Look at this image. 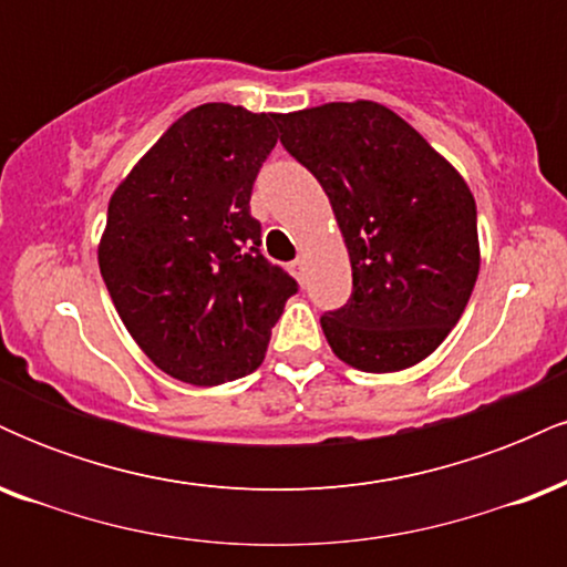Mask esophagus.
Returning <instances> with one entry per match:
<instances>
[{
    "instance_id": "obj_1",
    "label": "esophagus",
    "mask_w": 567,
    "mask_h": 567,
    "mask_svg": "<svg viewBox=\"0 0 567 567\" xmlns=\"http://www.w3.org/2000/svg\"><path fill=\"white\" fill-rule=\"evenodd\" d=\"M290 271L303 282V271H306V261H303V258H296V261L290 264Z\"/></svg>"
}]
</instances>
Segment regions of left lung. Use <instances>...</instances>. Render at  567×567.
Listing matches in <instances>:
<instances>
[{
  "label": "left lung",
  "instance_id": "8db88e82",
  "mask_svg": "<svg viewBox=\"0 0 567 567\" xmlns=\"http://www.w3.org/2000/svg\"><path fill=\"white\" fill-rule=\"evenodd\" d=\"M275 122L290 157L328 194L349 250V301L320 317L330 349L365 373L426 360L477 282L470 186L381 103H324Z\"/></svg>",
  "mask_w": 567,
  "mask_h": 567
}]
</instances>
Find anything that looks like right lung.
Instances as JSON below:
<instances>
[{
    "label": "right lung",
    "instance_id": "right-lung-1",
    "mask_svg": "<svg viewBox=\"0 0 567 567\" xmlns=\"http://www.w3.org/2000/svg\"><path fill=\"white\" fill-rule=\"evenodd\" d=\"M275 114L205 103L173 122L116 186L97 247L103 282L148 360L194 386L243 379L298 292L250 216Z\"/></svg>",
    "mask_w": 567,
    "mask_h": 567
}]
</instances>
